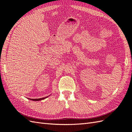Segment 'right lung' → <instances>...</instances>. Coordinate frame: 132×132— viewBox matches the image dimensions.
I'll use <instances>...</instances> for the list:
<instances>
[{
  "label": "right lung",
  "mask_w": 132,
  "mask_h": 132,
  "mask_svg": "<svg viewBox=\"0 0 132 132\" xmlns=\"http://www.w3.org/2000/svg\"><path fill=\"white\" fill-rule=\"evenodd\" d=\"M48 96H46V97H43V98H40V99H30V100H34V101H39V100H43V99H45V98H46V97H47Z\"/></svg>",
  "instance_id": "1"
}]
</instances>
